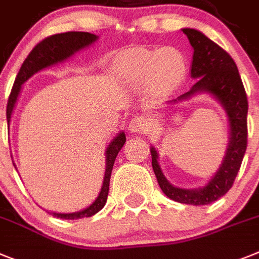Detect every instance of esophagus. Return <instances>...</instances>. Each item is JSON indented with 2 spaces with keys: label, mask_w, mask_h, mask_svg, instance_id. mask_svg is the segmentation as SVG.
I'll return each mask as SVG.
<instances>
[{
  "label": "esophagus",
  "mask_w": 259,
  "mask_h": 259,
  "mask_svg": "<svg viewBox=\"0 0 259 259\" xmlns=\"http://www.w3.org/2000/svg\"><path fill=\"white\" fill-rule=\"evenodd\" d=\"M149 119L143 116V115H139V116H134V118L130 120V131L131 132H144L149 128Z\"/></svg>",
  "instance_id": "34e87169"
}]
</instances>
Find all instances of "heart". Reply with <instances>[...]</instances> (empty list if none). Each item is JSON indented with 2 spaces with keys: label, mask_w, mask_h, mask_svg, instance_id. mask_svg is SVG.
I'll list each match as a JSON object with an SVG mask.
<instances>
[{
  "label": "heart",
  "mask_w": 259,
  "mask_h": 259,
  "mask_svg": "<svg viewBox=\"0 0 259 259\" xmlns=\"http://www.w3.org/2000/svg\"><path fill=\"white\" fill-rule=\"evenodd\" d=\"M125 73L136 83L153 81L163 92L176 90L186 77V60L173 47L139 48L125 55Z\"/></svg>",
  "instance_id": "b5f03b06"
}]
</instances>
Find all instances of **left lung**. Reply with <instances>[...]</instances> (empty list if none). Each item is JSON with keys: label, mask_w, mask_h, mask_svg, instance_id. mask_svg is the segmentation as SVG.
<instances>
[{"label": "left lung", "mask_w": 259, "mask_h": 259, "mask_svg": "<svg viewBox=\"0 0 259 259\" xmlns=\"http://www.w3.org/2000/svg\"><path fill=\"white\" fill-rule=\"evenodd\" d=\"M182 31L194 50L191 77L196 78V82L189 92L167 103L182 102L202 93L209 94L224 108L228 118V147L215 174L198 189L173 186L163 176L154 147H151L152 166L157 182L167 198L183 204L205 205L228 193L240 170L247 145V98L233 59L200 31L195 28H182Z\"/></svg>", "instance_id": "1"}]
</instances>
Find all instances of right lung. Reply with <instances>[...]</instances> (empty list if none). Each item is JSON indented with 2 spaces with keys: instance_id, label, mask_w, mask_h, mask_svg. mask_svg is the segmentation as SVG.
I'll return each mask as SVG.
<instances>
[{
  "instance_id": "right-lung-1",
  "label": "right lung",
  "mask_w": 259,
  "mask_h": 259,
  "mask_svg": "<svg viewBox=\"0 0 259 259\" xmlns=\"http://www.w3.org/2000/svg\"><path fill=\"white\" fill-rule=\"evenodd\" d=\"M98 40V36L90 32H78V31H70V32H64V34H56L52 36L46 37L44 40L36 44L34 50L28 54L27 59L23 61L21 69H19L17 78L13 85L12 93L9 97L8 107H6V119H8V125H10L12 121L13 111H14L17 101L19 98V94L22 92V85H23L28 78L34 76L35 73L50 68L52 65H56L59 63L68 60L69 57L77 54L78 51L88 48L93 43ZM125 143L124 132L120 131L111 143L106 148V170L105 178H103L102 189L99 191L96 200L86 208L77 212H70V213H60V212H51L55 218L65 219V220H76V219L90 218L96 215L97 212L105 207L106 200L108 195V187H110V178H111L112 166H114L115 158L118 156L119 151ZM15 166V165H14ZM17 169V167H15Z\"/></svg>"
}]
</instances>
